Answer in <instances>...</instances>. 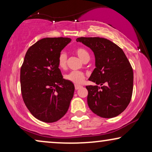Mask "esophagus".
I'll use <instances>...</instances> for the list:
<instances>
[{"mask_svg": "<svg viewBox=\"0 0 152 152\" xmlns=\"http://www.w3.org/2000/svg\"><path fill=\"white\" fill-rule=\"evenodd\" d=\"M81 87H82V86H80V85H75V90H78V89L80 88Z\"/></svg>", "mask_w": 152, "mask_h": 152, "instance_id": "1", "label": "esophagus"}]
</instances>
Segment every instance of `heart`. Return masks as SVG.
Masks as SVG:
<instances>
[{
	"label": "heart",
	"instance_id": "heart-1",
	"mask_svg": "<svg viewBox=\"0 0 152 152\" xmlns=\"http://www.w3.org/2000/svg\"><path fill=\"white\" fill-rule=\"evenodd\" d=\"M75 53L83 61L86 58L89 57V54L86 50L82 48H78L75 50ZM67 64V55L64 52H62L59 56L58 59V64L61 68H65ZM66 80L70 81L75 84H82L84 82L85 75L82 72L72 71L65 76Z\"/></svg>",
	"mask_w": 152,
	"mask_h": 152
}]
</instances>
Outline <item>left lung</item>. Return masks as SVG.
Here are the masks:
<instances>
[{
	"label": "left lung",
	"mask_w": 152,
	"mask_h": 152,
	"mask_svg": "<svg viewBox=\"0 0 152 152\" xmlns=\"http://www.w3.org/2000/svg\"><path fill=\"white\" fill-rule=\"evenodd\" d=\"M76 41L88 47L95 55V68L88 80L97 86H86L89 108L102 118L120 115L130 102L134 85V72L125 54L107 39L80 37Z\"/></svg>",
	"instance_id": "1"
}]
</instances>
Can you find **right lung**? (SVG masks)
I'll return each instance as SVG.
<instances>
[{
  "label": "right lung",
  "instance_id": "add662e5",
  "mask_svg": "<svg viewBox=\"0 0 152 152\" xmlns=\"http://www.w3.org/2000/svg\"><path fill=\"white\" fill-rule=\"evenodd\" d=\"M70 38H45L28 50L20 68L24 103L32 115L44 122H55L68 111L73 97V83L64 80L59 68L61 52Z\"/></svg>",
  "mask_w": 152,
  "mask_h": 152
}]
</instances>
